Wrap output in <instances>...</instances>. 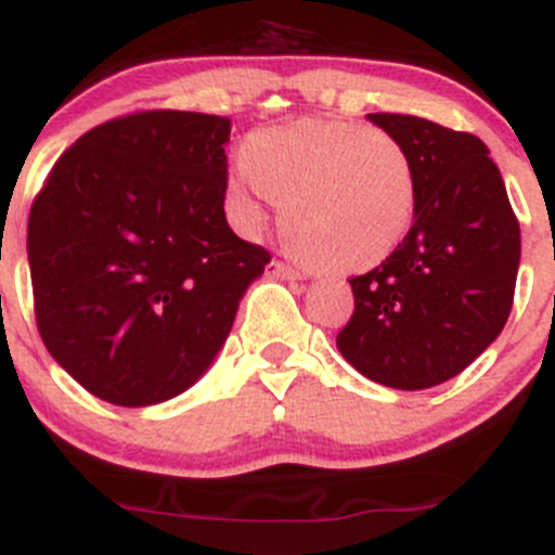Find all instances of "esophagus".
<instances>
[{
  "label": "esophagus",
  "mask_w": 555,
  "mask_h": 555,
  "mask_svg": "<svg viewBox=\"0 0 555 555\" xmlns=\"http://www.w3.org/2000/svg\"><path fill=\"white\" fill-rule=\"evenodd\" d=\"M268 273H271V276H276V279H289V282L300 279V273L295 271L293 266H287V262H282V260L268 262Z\"/></svg>",
  "instance_id": "esophagus-1"
}]
</instances>
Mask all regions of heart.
I'll return each mask as SVG.
<instances>
[{"instance_id":"obj_1","label":"heart","mask_w":555,"mask_h":555,"mask_svg":"<svg viewBox=\"0 0 555 555\" xmlns=\"http://www.w3.org/2000/svg\"><path fill=\"white\" fill-rule=\"evenodd\" d=\"M230 179L246 230L262 224L260 201L282 206L289 244L322 271L379 266L406 238L417 211V165L390 129L309 116L255 129Z\"/></svg>"}]
</instances>
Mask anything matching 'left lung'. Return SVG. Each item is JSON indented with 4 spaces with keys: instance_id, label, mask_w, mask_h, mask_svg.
<instances>
[{
    "instance_id": "8db88e82",
    "label": "left lung",
    "mask_w": 555,
    "mask_h": 555,
    "mask_svg": "<svg viewBox=\"0 0 555 555\" xmlns=\"http://www.w3.org/2000/svg\"><path fill=\"white\" fill-rule=\"evenodd\" d=\"M369 118L406 143L421 192L398 249L349 279L354 311L336 344L369 379L426 390L461 374L502 333L520 224L480 138L406 113Z\"/></svg>"
}]
</instances>
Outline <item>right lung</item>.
Listing matches in <instances>:
<instances>
[{
    "mask_svg": "<svg viewBox=\"0 0 555 555\" xmlns=\"http://www.w3.org/2000/svg\"><path fill=\"white\" fill-rule=\"evenodd\" d=\"M230 118L141 111L80 134L29 211L42 344L91 396L152 406L195 385L271 251L224 219Z\"/></svg>",
    "mask_w": 555,
    "mask_h": 555,
    "instance_id": "obj_1",
    "label": "right lung"
}]
</instances>
